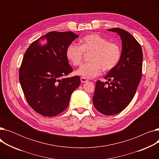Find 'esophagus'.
Returning <instances> with one entry per match:
<instances>
[{"mask_svg":"<svg viewBox=\"0 0 159 159\" xmlns=\"http://www.w3.org/2000/svg\"><path fill=\"white\" fill-rule=\"evenodd\" d=\"M80 81H81V82L82 83H85V82H88V79H86V78H84V77H80Z\"/></svg>","mask_w":159,"mask_h":159,"instance_id":"34e87169","label":"esophagus"}]
</instances>
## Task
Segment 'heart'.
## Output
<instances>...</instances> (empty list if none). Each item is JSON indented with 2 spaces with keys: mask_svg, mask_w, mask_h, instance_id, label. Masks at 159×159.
I'll return each instance as SVG.
<instances>
[{
  "mask_svg": "<svg viewBox=\"0 0 159 159\" xmlns=\"http://www.w3.org/2000/svg\"><path fill=\"white\" fill-rule=\"evenodd\" d=\"M84 52L91 53V61L83 64L75 73L86 79L98 76L102 69L106 71L113 70L122 55L121 48L117 43L109 42L107 39L98 34L84 37L81 40V46L75 43L70 44L66 55L69 62L77 66L82 62Z\"/></svg>",
  "mask_w": 159,
  "mask_h": 159,
  "instance_id": "1",
  "label": "heart"
}]
</instances>
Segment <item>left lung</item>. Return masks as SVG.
Returning a JSON list of instances; mask_svg holds the SVG:
<instances>
[{
    "label": "left lung",
    "mask_w": 159,
    "mask_h": 159,
    "mask_svg": "<svg viewBox=\"0 0 159 159\" xmlns=\"http://www.w3.org/2000/svg\"><path fill=\"white\" fill-rule=\"evenodd\" d=\"M107 31L120 35L122 55L118 64L104 77L110 82H96L93 102L100 113L113 115L124 110L136 93L142 77L143 55L140 44L129 33L119 28Z\"/></svg>",
    "instance_id": "1"
}]
</instances>
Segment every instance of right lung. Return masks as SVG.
I'll list each match as a JSON object with an SVG mask.
<instances>
[{"label": "right lung", "instance_id": "add662e5", "mask_svg": "<svg viewBox=\"0 0 159 159\" xmlns=\"http://www.w3.org/2000/svg\"><path fill=\"white\" fill-rule=\"evenodd\" d=\"M78 37L72 31L49 32L33 42L24 53L19 81L28 103L42 115L53 116L64 111L80 84L79 76L64 77L73 71L66 49ZM45 39V44L39 41Z\"/></svg>", "mask_w": 159, "mask_h": 159}]
</instances>
